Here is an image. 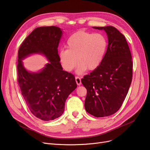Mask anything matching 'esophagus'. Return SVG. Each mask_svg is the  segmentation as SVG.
I'll return each instance as SVG.
<instances>
[{"mask_svg":"<svg viewBox=\"0 0 150 150\" xmlns=\"http://www.w3.org/2000/svg\"><path fill=\"white\" fill-rule=\"evenodd\" d=\"M75 80H76V84L78 85H81V78L80 76H75Z\"/></svg>","mask_w":150,"mask_h":150,"instance_id":"esophagus-1","label":"esophagus"}]
</instances>
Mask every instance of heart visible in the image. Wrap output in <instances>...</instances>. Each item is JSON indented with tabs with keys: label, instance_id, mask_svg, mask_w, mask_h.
Instances as JSON below:
<instances>
[{
	"label": "heart",
	"instance_id": "b5f03b06",
	"mask_svg": "<svg viewBox=\"0 0 150 150\" xmlns=\"http://www.w3.org/2000/svg\"><path fill=\"white\" fill-rule=\"evenodd\" d=\"M66 47L59 53L63 69L72 71L78 61L76 71L83 73L86 69L92 71L100 66L108 48V41L101 33L80 30L68 38Z\"/></svg>",
	"mask_w": 150,
	"mask_h": 150
}]
</instances>
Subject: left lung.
Returning <instances> with one entry per match:
<instances>
[{"mask_svg": "<svg viewBox=\"0 0 150 150\" xmlns=\"http://www.w3.org/2000/svg\"><path fill=\"white\" fill-rule=\"evenodd\" d=\"M103 30L108 38V48L100 66L84 76L87 89L86 111L96 117L118 111L127 96L132 78L131 53L125 37L112 26L94 27Z\"/></svg>", "mask_w": 150, "mask_h": 150, "instance_id": "1", "label": "left lung"}]
</instances>
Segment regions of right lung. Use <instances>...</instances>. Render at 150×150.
I'll return each mask as SVG.
<instances>
[{
    "label": "right lung",
    "instance_id": "obj_1",
    "mask_svg": "<svg viewBox=\"0 0 150 150\" xmlns=\"http://www.w3.org/2000/svg\"><path fill=\"white\" fill-rule=\"evenodd\" d=\"M62 36L55 26L35 28L23 41L18 50V82L30 112L44 121L54 120L64 111L66 100L76 88L75 76L62 70L58 47ZM45 55L50 61L39 73H30L21 60L32 53Z\"/></svg>",
    "mask_w": 150,
    "mask_h": 150
}]
</instances>
